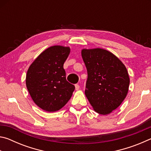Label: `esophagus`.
I'll list each match as a JSON object with an SVG mask.
<instances>
[{
	"label": "esophagus",
	"mask_w": 151,
	"mask_h": 151,
	"mask_svg": "<svg viewBox=\"0 0 151 151\" xmlns=\"http://www.w3.org/2000/svg\"><path fill=\"white\" fill-rule=\"evenodd\" d=\"M79 88H80V86H79L78 84H76V85H75V89L76 91H78L79 90Z\"/></svg>",
	"instance_id": "esophagus-1"
}]
</instances>
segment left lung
Masks as SVG:
<instances>
[{
    "instance_id": "1",
    "label": "left lung",
    "mask_w": 151,
    "mask_h": 151,
    "mask_svg": "<svg viewBox=\"0 0 151 151\" xmlns=\"http://www.w3.org/2000/svg\"><path fill=\"white\" fill-rule=\"evenodd\" d=\"M81 55L88 73L86 98L97 113H111L121 105L129 91L130 78L126 66L103 48H83Z\"/></svg>"
}]
</instances>
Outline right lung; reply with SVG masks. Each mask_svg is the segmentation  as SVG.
Returning a JSON list of instances; mask_svg holds the SVG:
<instances>
[{
  "instance_id": "right-lung-1",
  "label": "right lung",
  "mask_w": 151,
  "mask_h": 151,
  "mask_svg": "<svg viewBox=\"0 0 151 151\" xmlns=\"http://www.w3.org/2000/svg\"><path fill=\"white\" fill-rule=\"evenodd\" d=\"M69 47L55 45L42 52L30 65L26 85L34 103L47 112L57 111L70 100L75 86L66 79L63 65Z\"/></svg>"
}]
</instances>
